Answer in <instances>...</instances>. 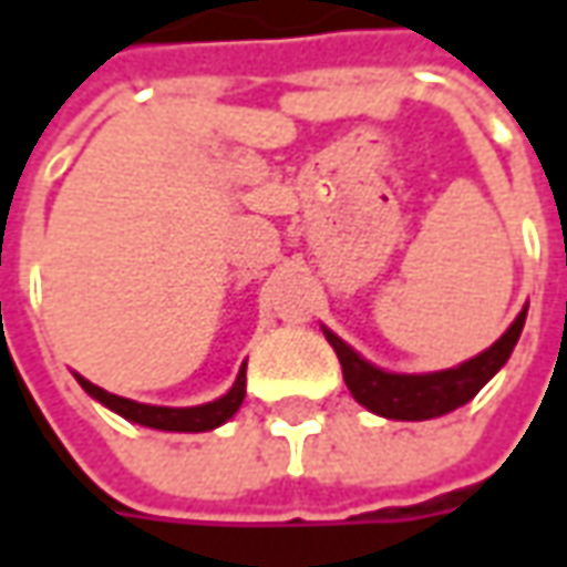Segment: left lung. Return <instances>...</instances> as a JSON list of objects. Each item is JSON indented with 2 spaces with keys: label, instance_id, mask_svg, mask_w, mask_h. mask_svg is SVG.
Returning <instances> with one entry per match:
<instances>
[{
  "label": "left lung",
  "instance_id": "obj_1",
  "mask_svg": "<svg viewBox=\"0 0 567 567\" xmlns=\"http://www.w3.org/2000/svg\"><path fill=\"white\" fill-rule=\"evenodd\" d=\"M524 320H527V307L505 329V336L489 344L483 354L458 363L452 370H436V373H389V370H380L370 361H363L361 354L351 344H344L336 332H329V329H322V332H326V342L339 354L344 385L367 411L389 420H433L467 404L486 382L496 377L515 351Z\"/></svg>",
  "mask_w": 567,
  "mask_h": 567
}]
</instances>
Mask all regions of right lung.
<instances>
[{
  "label": "right lung",
  "instance_id": "obj_1",
  "mask_svg": "<svg viewBox=\"0 0 567 567\" xmlns=\"http://www.w3.org/2000/svg\"><path fill=\"white\" fill-rule=\"evenodd\" d=\"M247 363H241L238 370V380L235 385L225 392L223 399L206 401V404H197V408H159V404H141V401L122 399V395H112L106 389L93 385L84 377H78L81 389L93 395L100 404H106L109 411H115L118 417L131 420V423H141V426H150V430H166V433H206V430H216L223 426L225 420L235 417V411L241 408L245 401V389H247V377H245Z\"/></svg>",
  "mask_w": 567,
  "mask_h": 567
}]
</instances>
